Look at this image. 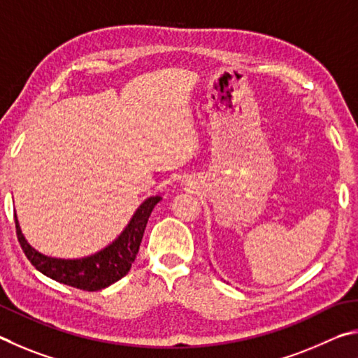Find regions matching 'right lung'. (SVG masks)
Segmentation results:
<instances>
[{
  "instance_id": "right-lung-1",
  "label": "right lung",
  "mask_w": 358,
  "mask_h": 358,
  "mask_svg": "<svg viewBox=\"0 0 358 358\" xmlns=\"http://www.w3.org/2000/svg\"><path fill=\"white\" fill-rule=\"evenodd\" d=\"M160 199V196L148 198L138 208L135 215L131 217L127 228L122 231V234L111 245L83 259H56L36 252L24 241L15 218L17 239L28 261L43 275L59 281L62 285L77 287V289H83L87 292L100 291L103 287L116 283L117 280H121L129 273L138 255V250H140V243L150 212H152L155 204Z\"/></svg>"
}]
</instances>
